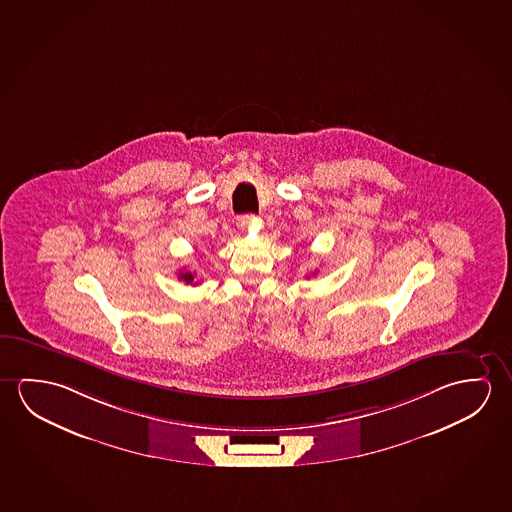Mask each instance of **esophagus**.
<instances>
[{
	"label": "esophagus",
	"instance_id": "obj_1",
	"mask_svg": "<svg viewBox=\"0 0 512 512\" xmlns=\"http://www.w3.org/2000/svg\"><path fill=\"white\" fill-rule=\"evenodd\" d=\"M254 215H244V217H238L236 219V224H238V228L240 229H249L252 224H254Z\"/></svg>",
	"mask_w": 512,
	"mask_h": 512
}]
</instances>
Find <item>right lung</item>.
Returning a JSON list of instances; mask_svg holds the SVG:
<instances>
[{
	"label": "right lung",
	"mask_w": 512,
	"mask_h": 512,
	"mask_svg": "<svg viewBox=\"0 0 512 512\" xmlns=\"http://www.w3.org/2000/svg\"><path fill=\"white\" fill-rule=\"evenodd\" d=\"M178 277L181 279V281H185L187 284H197L194 274H192V272H188V270H185V272L181 270Z\"/></svg>",
	"instance_id": "1"
}]
</instances>
